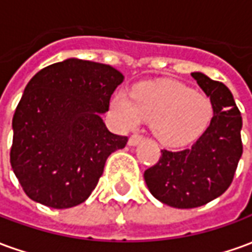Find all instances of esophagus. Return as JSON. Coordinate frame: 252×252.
<instances>
[{
    "label": "esophagus",
    "mask_w": 252,
    "mask_h": 252,
    "mask_svg": "<svg viewBox=\"0 0 252 252\" xmlns=\"http://www.w3.org/2000/svg\"><path fill=\"white\" fill-rule=\"evenodd\" d=\"M142 140H143L142 135H139V133H135V135H132V136L129 137V140H128V144H129V146H136V144H139V143L142 142Z\"/></svg>",
    "instance_id": "obj_1"
}]
</instances>
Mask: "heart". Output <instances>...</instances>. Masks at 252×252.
<instances>
[{
	"label": "heart",
	"instance_id": "obj_1",
	"mask_svg": "<svg viewBox=\"0 0 252 252\" xmlns=\"http://www.w3.org/2000/svg\"><path fill=\"white\" fill-rule=\"evenodd\" d=\"M110 112L117 124L126 129L142 120L153 121V131L160 142L181 147L202 135L211 123L213 106L205 94L180 82L159 81L139 85L132 95L116 93Z\"/></svg>",
	"mask_w": 252,
	"mask_h": 252
}]
</instances>
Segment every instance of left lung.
<instances>
[{
    "label": "left lung",
    "mask_w": 252,
    "mask_h": 252,
    "mask_svg": "<svg viewBox=\"0 0 252 252\" xmlns=\"http://www.w3.org/2000/svg\"><path fill=\"white\" fill-rule=\"evenodd\" d=\"M191 77L211 98V124L191 147L162 150L158 163L144 171L151 194L180 209L205 205L221 195L232 184L243 154L242 115L229 89L202 72H191Z\"/></svg>",
    "instance_id": "8db88e82"
}]
</instances>
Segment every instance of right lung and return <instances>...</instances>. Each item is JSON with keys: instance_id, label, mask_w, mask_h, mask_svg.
<instances>
[{"instance_id": "1", "label": "right lung", "mask_w": 252, "mask_h": 252, "mask_svg": "<svg viewBox=\"0 0 252 252\" xmlns=\"http://www.w3.org/2000/svg\"><path fill=\"white\" fill-rule=\"evenodd\" d=\"M124 75L109 64L70 58L36 72L14 112L10 164L25 194L64 209L88 200L110 154L128 137L101 115Z\"/></svg>"}]
</instances>
